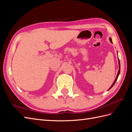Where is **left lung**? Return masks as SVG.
<instances>
[{"label": "left lung", "mask_w": 132, "mask_h": 132, "mask_svg": "<svg viewBox=\"0 0 132 132\" xmlns=\"http://www.w3.org/2000/svg\"><path fill=\"white\" fill-rule=\"evenodd\" d=\"M110 42H111V43H112V39H111V38H110ZM118 64H119V70H118V73H117V77H116V79H115V80H114V81L113 83L112 84V85H111V86L110 87V89H109V90H109L111 88H112V87L113 86V85H114V84H115L116 81H117V79H118V76H119V73H120V62H119V59H118Z\"/></svg>", "instance_id": "left-lung-1"}]
</instances>
